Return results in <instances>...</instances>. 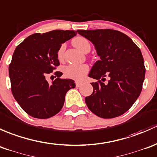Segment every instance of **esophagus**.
Returning <instances> with one entry per match:
<instances>
[{"label":"esophagus","instance_id":"obj_1","mask_svg":"<svg viewBox=\"0 0 157 157\" xmlns=\"http://www.w3.org/2000/svg\"><path fill=\"white\" fill-rule=\"evenodd\" d=\"M75 85H76V87H80L82 85V83L79 82H75Z\"/></svg>","mask_w":157,"mask_h":157}]
</instances>
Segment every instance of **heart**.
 Here are the masks:
<instances>
[{
    "mask_svg": "<svg viewBox=\"0 0 157 157\" xmlns=\"http://www.w3.org/2000/svg\"><path fill=\"white\" fill-rule=\"evenodd\" d=\"M72 44L75 48L83 53L89 52L90 50V42L85 38L82 36H77L72 39ZM64 51H65V44H63L59 47L57 51V57L61 59L63 57ZM88 72V67L86 64H81V65H74L70 64L63 68V72L66 77L74 80L80 81L84 78Z\"/></svg>",
    "mask_w": 157,
    "mask_h": 157,
    "instance_id": "heart-1",
    "label": "heart"
}]
</instances>
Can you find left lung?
Segmentation results:
<instances>
[{"instance_id":"obj_1","label":"left lung","mask_w":157,"mask_h":157,"mask_svg":"<svg viewBox=\"0 0 157 157\" xmlns=\"http://www.w3.org/2000/svg\"><path fill=\"white\" fill-rule=\"evenodd\" d=\"M79 35L91 41L100 56L88 76L93 93L85 103L93 113L104 119L117 117L128 110L142 90L145 67L141 51L122 32L113 29L78 30ZM105 77L108 83L101 82Z\"/></svg>"}]
</instances>
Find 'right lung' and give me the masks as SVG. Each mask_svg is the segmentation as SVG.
<instances>
[{"mask_svg": "<svg viewBox=\"0 0 157 157\" xmlns=\"http://www.w3.org/2000/svg\"><path fill=\"white\" fill-rule=\"evenodd\" d=\"M76 32L53 30L35 33L16 48L9 66L11 90L25 113L38 119H48L59 112L67 92L75 85L72 79L60 78V72L51 85L45 77L59 65L57 51Z\"/></svg>", "mask_w": 157, "mask_h": 157, "instance_id": "add662e5", "label": "right lung"}]
</instances>
